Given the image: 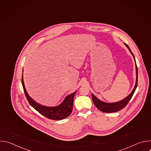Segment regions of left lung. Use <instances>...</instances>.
<instances>
[{"mask_svg": "<svg viewBox=\"0 0 151 151\" xmlns=\"http://www.w3.org/2000/svg\"><path fill=\"white\" fill-rule=\"evenodd\" d=\"M127 47V48L128 49V50L130 51V53L132 54L134 61L136 62V60H135V57L133 55V54L132 53L130 47L128 46V45H127L126 44H124ZM136 84L134 85V87L133 90V91L131 92V93L129 94L128 96H127L125 99L118 101L117 102H114V103H107V102H104L103 101L101 100H100V99H99L98 98H97L93 94H92V99L93 101L94 104H95V106H96V107L101 112H105V113H112V112H115L117 111H119L120 110H121L122 109H123L124 107H125V106L128 104V103L129 102V101L130 100V99H132V96H133L135 90L137 88V78H138V73H137V67L136 65Z\"/></svg>", "mask_w": 151, "mask_h": 151, "instance_id": "1", "label": "left lung"}]
</instances>
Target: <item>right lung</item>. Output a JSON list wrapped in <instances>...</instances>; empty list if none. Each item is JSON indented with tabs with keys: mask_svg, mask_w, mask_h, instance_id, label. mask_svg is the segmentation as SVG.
Masks as SVG:
<instances>
[{
	"mask_svg": "<svg viewBox=\"0 0 151 151\" xmlns=\"http://www.w3.org/2000/svg\"><path fill=\"white\" fill-rule=\"evenodd\" d=\"M21 82H22L24 91L29 103L35 109H36L40 114L49 119L53 120H61L65 119L71 114L73 110L74 96L76 94V91L72 94L66 96L63 102L59 105L54 107H50L42 105L37 103L31 97L29 96L25 88L23 81V75H22Z\"/></svg>",
	"mask_w": 151,
	"mask_h": 151,
	"instance_id": "obj_1",
	"label": "right lung"
}]
</instances>
